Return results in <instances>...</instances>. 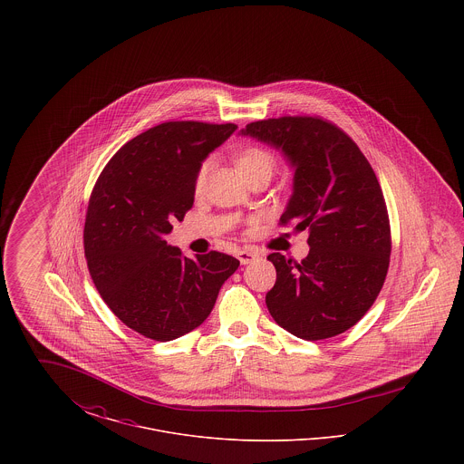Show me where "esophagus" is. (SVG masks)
Here are the masks:
<instances>
[{
  "mask_svg": "<svg viewBox=\"0 0 464 464\" xmlns=\"http://www.w3.org/2000/svg\"><path fill=\"white\" fill-rule=\"evenodd\" d=\"M237 257L240 259L242 265H250L252 261H256V259L259 257V252H256V250H252V248H242V250H238Z\"/></svg>",
  "mask_w": 464,
  "mask_h": 464,
  "instance_id": "esophagus-1",
  "label": "esophagus"
}]
</instances>
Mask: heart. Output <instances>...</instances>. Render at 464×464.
<instances>
[{
  "mask_svg": "<svg viewBox=\"0 0 464 464\" xmlns=\"http://www.w3.org/2000/svg\"><path fill=\"white\" fill-rule=\"evenodd\" d=\"M235 163H237V167L242 172L243 177L246 180H250V179H256V177H271V174L276 169V156L263 146L248 144V146H243L235 153ZM207 172H208V161H203L199 165L198 170H197V176H195V189L197 191L203 188Z\"/></svg>",
  "mask_w": 464,
  "mask_h": 464,
  "instance_id": "obj_1",
  "label": "heart"
}]
</instances>
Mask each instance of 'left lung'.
<instances>
[{
	"label": "left lung",
	"mask_w": 464,
	"mask_h": 464,
	"mask_svg": "<svg viewBox=\"0 0 464 464\" xmlns=\"http://www.w3.org/2000/svg\"><path fill=\"white\" fill-rule=\"evenodd\" d=\"M282 150L294 193L280 222L309 231L301 261L273 252L276 284L266 306L285 331L320 341L352 329L386 280L392 231L379 180L353 139L318 116H282L242 130Z\"/></svg>",
	"instance_id": "1"
}]
</instances>
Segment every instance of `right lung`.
I'll use <instances>...</instances> for the list:
<instances>
[{"label":"right lung","mask_w":464,"mask_h":464,"mask_svg":"<svg viewBox=\"0 0 464 464\" xmlns=\"http://www.w3.org/2000/svg\"><path fill=\"white\" fill-rule=\"evenodd\" d=\"M235 123L167 121L133 137L97 179L85 219L90 276L132 331L172 341L201 325L240 261L208 252L186 257L163 240L195 201L201 161Z\"/></svg>","instance_id":"add662e5"}]
</instances>
